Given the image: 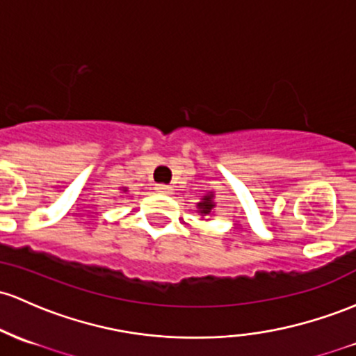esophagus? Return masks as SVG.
I'll list each match as a JSON object with an SVG mask.
<instances>
[{
	"mask_svg": "<svg viewBox=\"0 0 356 356\" xmlns=\"http://www.w3.org/2000/svg\"><path fill=\"white\" fill-rule=\"evenodd\" d=\"M155 191L160 194H170L172 193V187L170 186H165V184H157L155 187Z\"/></svg>",
	"mask_w": 356,
	"mask_h": 356,
	"instance_id": "esophagus-1",
	"label": "esophagus"
}]
</instances>
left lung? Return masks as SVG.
<instances>
[{
	"instance_id": "left-lung-1",
	"label": "left lung",
	"mask_w": 356,
	"mask_h": 356,
	"mask_svg": "<svg viewBox=\"0 0 356 356\" xmlns=\"http://www.w3.org/2000/svg\"><path fill=\"white\" fill-rule=\"evenodd\" d=\"M214 208H216V202H214V193L206 194L201 197V201L197 202V213L201 214V218L214 216Z\"/></svg>"
}]
</instances>
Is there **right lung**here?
<instances>
[{
	"instance_id": "1",
	"label": "right lung",
	"mask_w": 356,
	"mask_h": 356,
	"mask_svg": "<svg viewBox=\"0 0 356 356\" xmlns=\"http://www.w3.org/2000/svg\"><path fill=\"white\" fill-rule=\"evenodd\" d=\"M121 193H128V187H120Z\"/></svg>"
}]
</instances>
